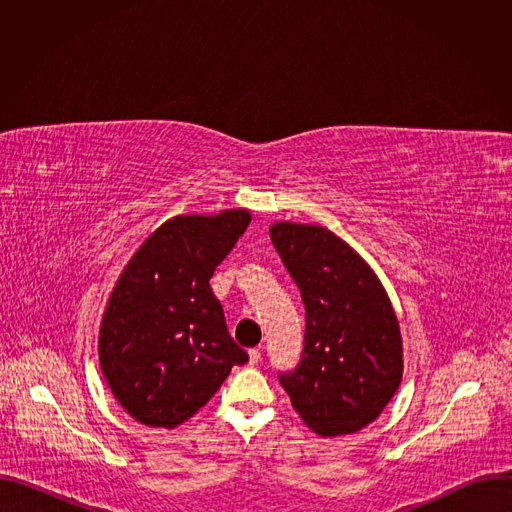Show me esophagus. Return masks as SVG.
Segmentation results:
<instances>
[{
    "label": "esophagus",
    "mask_w": 512,
    "mask_h": 512,
    "mask_svg": "<svg viewBox=\"0 0 512 512\" xmlns=\"http://www.w3.org/2000/svg\"><path fill=\"white\" fill-rule=\"evenodd\" d=\"M259 360H261V350L259 348H251L249 350V364H253V367H255Z\"/></svg>",
    "instance_id": "obj_1"
}]
</instances>
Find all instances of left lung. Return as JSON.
<instances>
[{"label": "left lung", "mask_w": 512, "mask_h": 512, "mask_svg": "<svg viewBox=\"0 0 512 512\" xmlns=\"http://www.w3.org/2000/svg\"><path fill=\"white\" fill-rule=\"evenodd\" d=\"M269 235L306 308L302 360L279 383L316 433H354L401 385L403 344L391 300L367 261L332 231L275 223Z\"/></svg>", "instance_id": "8db88e82"}]
</instances>
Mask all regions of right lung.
Here are the masks:
<instances>
[{"label": "right lung", "mask_w": 512, "mask_h": 512, "mask_svg": "<svg viewBox=\"0 0 512 512\" xmlns=\"http://www.w3.org/2000/svg\"><path fill=\"white\" fill-rule=\"evenodd\" d=\"M249 223L245 208L174 216L121 271L101 322L99 362L139 423H184L249 360L208 283Z\"/></svg>", "instance_id": "obj_1"}]
</instances>
